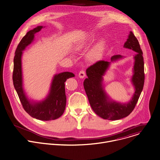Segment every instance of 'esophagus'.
<instances>
[{"label":"esophagus","instance_id":"obj_1","mask_svg":"<svg viewBox=\"0 0 160 160\" xmlns=\"http://www.w3.org/2000/svg\"><path fill=\"white\" fill-rule=\"evenodd\" d=\"M78 77L80 78H83L85 77V73L83 70H81L79 73H78Z\"/></svg>","mask_w":160,"mask_h":160}]
</instances>
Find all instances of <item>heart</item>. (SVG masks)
I'll return each instance as SVG.
<instances>
[{
  "instance_id": "b5f03b06",
  "label": "heart",
  "mask_w": 160,
  "mask_h": 160,
  "mask_svg": "<svg viewBox=\"0 0 160 160\" xmlns=\"http://www.w3.org/2000/svg\"><path fill=\"white\" fill-rule=\"evenodd\" d=\"M97 37L93 34L88 36L83 40L81 41L77 45V48L78 49H83L87 48L90 44L95 41ZM106 49V42L102 39L98 41L91 49L88 53V58L92 62H95L100 60L103 57V53Z\"/></svg>"
}]
</instances>
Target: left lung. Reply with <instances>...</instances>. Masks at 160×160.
<instances>
[{"label":"left lung","mask_w":160,"mask_h":160,"mask_svg":"<svg viewBox=\"0 0 160 160\" xmlns=\"http://www.w3.org/2000/svg\"><path fill=\"white\" fill-rule=\"evenodd\" d=\"M124 48L136 52L134 57V73L131 79L135 92L129 102L121 103L111 100L105 92L102 84L103 76L109 67L111 63L122 58V56L114 55L111 57L110 62L103 60L98 61L86 70L88 78L84 80L83 87L89 103L94 112L104 119L115 121L129 116L134 110L143 88L144 72L142 51L138 40L132 31H130Z\"/></svg>","instance_id":"8db88e82"}]
</instances>
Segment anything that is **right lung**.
<instances>
[{
	"label": "right lung",
	"mask_w": 160,
	"mask_h": 160,
	"mask_svg": "<svg viewBox=\"0 0 160 160\" xmlns=\"http://www.w3.org/2000/svg\"><path fill=\"white\" fill-rule=\"evenodd\" d=\"M42 26L28 31L19 43L14 58L12 80L14 88L25 111L31 117L41 121H51L59 118L63 114L67 103L65 82L75 75L65 72L53 77L48 95L42 101H31L26 96L22 87L21 58L22 51L34 39V34L41 31Z\"/></svg>",
	"instance_id": "1"
}]
</instances>
